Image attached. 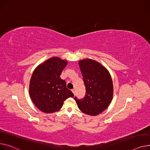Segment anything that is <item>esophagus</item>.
Wrapping results in <instances>:
<instances>
[{
    "mask_svg": "<svg viewBox=\"0 0 150 150\" xmlns=\"http://www.w3.org/2000/svg\"><path fill=\"white\" fill-rule=\"evenodd\" d=\"M71 91H72L73 93L74 94H75V93H76V91H75V90H74V89H73V90H71Z\"/></svg>",
    "mask_w": 150,
    "mask_h": 150,
    "instance_id": "obj_1",
    "label": "esophagus"
}]
</instances>
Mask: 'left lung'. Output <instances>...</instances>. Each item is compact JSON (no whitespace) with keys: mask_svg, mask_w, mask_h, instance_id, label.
I'll return each instance as SVG.
<instances>
[{"mask_svg":"<svg viewBox=\"0 0 150 150\" xmlns=\"http://www.w3.org/2000/svg\"><path fill=\"white\" fill-rule=\"evenodd\" d=\"M79 68L85 86V95L81 99L74 100L81 111L90 116L103 112L110 104L113 94V85L108 70L92 59L79 61Z\"/></svg>","mask_w":150,"mask_h":150,"instance_id":"1","label":"left lung"}]
</instances>
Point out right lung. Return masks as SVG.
Segmentation results:
<instances>
[{"label": "right lung", "instance_id": "add662e5", "mask_svg": "<svg viewBox=\"0 0 150 150\" xmlns=\"http://www.w3.org/2000/svg\"><path fill=\"white\" fill-rule=\"evenodd\" d=\"M67 62L59 57L49 59L34 71L30 83V95L34 105L42 112L59 111L64 100L73 93L67 88L66 82L60 76Z\"/></svg>", "mask_w": 150, "mask_h": 150}]
</instances>
